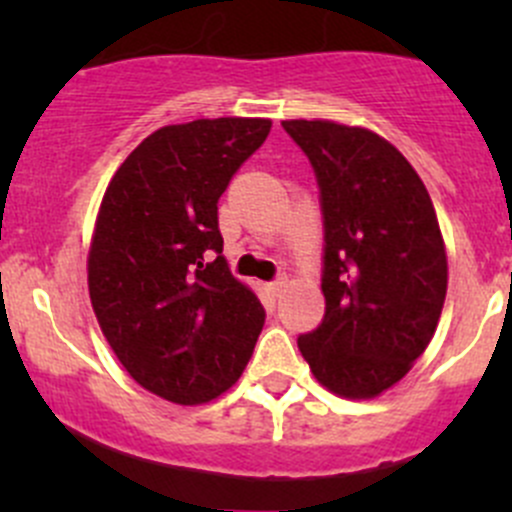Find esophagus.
<instances>
[{
  "label": "esophagus",
  "instance_id": "1",
  "mask_svg": "<svg viewBox=\"0 0 512 512\" xmlns=\"http://www.w3.org/2000/svg\"><path fill=\"white\" fill-rule=\"evenodd\" d=\"M285 287H287V280H285V277H280V280H277V282H272V285H270V292L275 294V297H277V294L285 292Z\"/></svg>",
  "mask_w": 512,
  "mask_h": 512
}]
</instances>
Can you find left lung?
Here are the masks:
<instances>
[{"label":"left lung","mask_w":512,"mask_h":512,"mask_svg":"<svg viewBox=\"0 0 512 512\" xmlns=\"http://www.w3.org/2000/svg\"><path fill=\"white\" fill-rule=\"evenodd\" d=\"M285 131L317 173L324 215V319L297 339L314 379L374 399L411 371L441 319L448 260L426 185L386 138L292 118Z\"/></svg>","instance_id":"obj_1"}]
</instances>
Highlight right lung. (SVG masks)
<instances>
[{
	"label": "right lung",
	"instance_id": "right-lung-1",
	"mask_svg": "<svg viewBox=\"0 0 512 512\" xmlns=\"http://www.w3.org/2000/svg\"><path fill=\"white\" fill-rule=\"evenodd\" d=\"M270 128L240 116L163 126L103 193L86 260L91 307L123 369L173 404L225 394L265 324L223 257L218 200Z\"/></svg>",
	"mask_w": 512,
	"mask_h": 512
}]
</instances>
